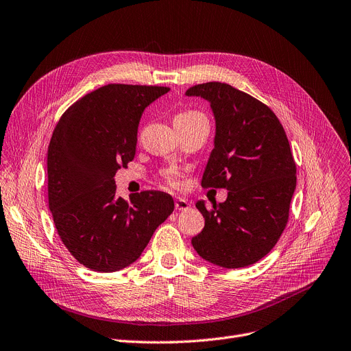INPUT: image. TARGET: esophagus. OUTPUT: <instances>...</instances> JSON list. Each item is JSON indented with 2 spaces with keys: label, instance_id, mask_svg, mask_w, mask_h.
Listing matches in <instances>:
<instances>
[{
  "label": "esophagus",
  "instance_id": "esophagus-1",
  "mask_svg": "<svg viewBox=\"0 0 351 351\" xmlns=\"http://www.w3.org/2000/svg\"><path fill=\"white\" fill-rule=\"evenodd\" d=\"M190 208V203L184 198H177L176 199V210L178 211H186Z\"/></svg>",
  "mask_w": 351,
  "mask_h": 351
}]
</instances>
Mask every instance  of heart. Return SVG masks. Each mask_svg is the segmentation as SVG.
<instances>
[{"mask_svg": "<svg viewBox=\"0 0 351 351\" xmlns=\"http://www.w3.org/2000/svg\"><path fill=\"white\" fill-rule=\"evenodd\" d=\"M191 119H206V117H204L202 112L190 110V111H184V112L178 114V115L176 117V121H180V120H191ZM162 180L167 182V184L171 186V187H178L177 176H176V173H173V171H164V173H162Z\"/></svg>", "mask_w": 351, "mask_h": 351, "instance_id": "heart-1", "label": "heart"}]
</instances>
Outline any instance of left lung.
<instances>
[{"label":"left lung","instance_id":"left-lung-1","mask_svg":"<svg viewBox=\"0 0 351 351\" xmlns=\"http://www.w3.org/2000/svg\"><path fill=\"white\" fill-rule=\"evenodd\" d=\"M186 94L210 101L215 117L202 186L228 190L224 203L195 204L206 224L191 244L199 257L226 269L254 264L289 221L297 177L286 131L270 107L226 82L197 84Z\"/></svg>","mask_w":351,"mask_h":351}]
</instances>
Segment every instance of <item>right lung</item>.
Segmentation results:
<instances>
[{"label":"right lung","instance_id":"right-lung-1","mask_svg":"<svg viewBox=\"0 0 351 351\" xmlns=\"http://www.w3.org/2000/svg\"><path fill=\"white\" fill-rule=\"evenodd\" d=\"M169 87L108 84L81 97L57 123L48 145V206L71 256L99 273L134 263L174 210L173 197L115 195L114 176L134 160L141 114Z\"/></svg>","mask_w":351,"mask_h":351}]
</instances>
